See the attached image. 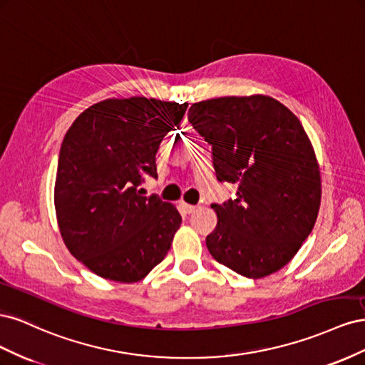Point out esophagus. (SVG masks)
Masks as SVG:
<instances>
[{
    "mask_svg": "<svg viewBox=\"0 0 365 365\" xmlns=\"http://www.w3.org/2000/svg\"><path fill=\"white\" fill-rule=\"evenodd\" d=\"M181 207H182V210L184 212L187 213V215H190V213H193L195 210L197 208L196 205H190V204H185V202H181Z\"/></svg>",
    "mask_w": 365,
    "mask_h": 365,
    "instance_id": "1",
    "label": "esophagus"
}]
</instances>
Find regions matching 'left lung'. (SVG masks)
Here are the masks:
<instances>
[{"instance_id":"8db88e82","label":"left lung","mask_w":365,"mask_h":365,"mask_svg":"<svg viewBox=\"0 0 365 365\" xmlns=\"http://www.w3.org/2000/svg\"><path fill=\"white\" fill-rule=\"evenodd\" d=\"M189 121L212 146L217 181L239 185L236 200L212 204L210 254L248 279L279 271L311 235L322 200L300 120L275 98L251 96L193 103Z\"/></svg>"}]
</instances>
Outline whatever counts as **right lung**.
<instances>
[{
    "label": "right lung",
    "mask_w": 365,
    "mask_h": 365,
    "mask_svg": "<svg viewBox=\"0 0 365 365\" xmlns=\"http://www.w3.org/2000/svg\"><path fill=\"white\" fill-rule=\"evenodd\" d=\"M187 103L109 98L74 120L65 135L54 184L61 235L73 256L103 279H145L170 250L181 215L157 195L160 143L180 123Z\"/></svg>",
    "instance_id": "obj_1"
}]
</instances>
